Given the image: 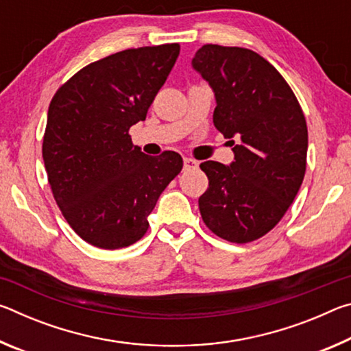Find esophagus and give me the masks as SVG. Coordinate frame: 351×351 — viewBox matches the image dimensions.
Returning a JSON list of instances; mask_svg holds the SVG:
<instances>
[{"mask_svg": "<svg viewBox=\"0 0 351 351\" xmlns=\"http://www.w3.org/2000/svg\"><path fill=\"white\" fill-rule=\"evenodd\" d=\"M197 167H198L197 161H193V159H190V158H184V170H192Z\"/></svg>", "mask_w": 351, "mask_h": 351, "instance_id": "esophagus-1", "label": "esophagus"}]
</instances>
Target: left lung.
Returning <instances> with one entry per match:
<instances>
[{
  "instance_id": "left-lung-1",
  "label": "left lung",
  "mask_w": 351,
  "mask_h": 351,
  "mask_svg": "<svg viewBox=\"0 0 351 351\" xmlns=\"http://www.w3.org/2000/svg\"><path fill=\"white\" fill-rule=\"evenodd\" d=\"M192 68L212 88L213 125L234 152L229 165H199L209 178L201 217L224 240L254 241L280 221L304 181L305 116L280 73L246 47L204 45Z\"/></svg>"
}]
</instances>
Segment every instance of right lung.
Segmentation results:
<instances>
[{"label":"right lung","instance_id":"obj_1","mask_svg":"<svg viewBox=\"0 0 351 351\" xmlns=\"http://www.w3.org/2000/svg\"><path fill=\"white\" fill-rule=\"evenodd\" d=\"M178 56V43L117 52L80 69L51 100L47 180L63 217L93 246L141 240L158 198L182 169L178 153L147 156L128 134L145 121Z\"/></svg>","mask_w":351,"mask_h":351}]
</instances>
